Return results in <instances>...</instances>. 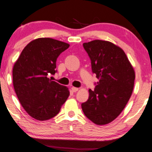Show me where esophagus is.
<instances>
[{"label": "esophagus", "instance_id": "esophagus-1", "mask_svg": "<svg viewBox=\"0 0 152 152\" xmlns=\"http://www.w3.org/2000/svg\"><path fill=\"white\" fill-rule=\"evenodd\" d=\"M72 91H73V92H76V91L78 90V88H77V87H72Z\"/></svg>", "mask_w": 152, "mask_h": 152}]
</instances>
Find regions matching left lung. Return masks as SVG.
Here are the masks:
<instances>
[{
	"instance_id": "8db88e82",
	"label": "left lung",
	"mask_w": 152,
	"mask_h": 152,
	"mask_svg": "<svg viewBox=\"0 0 152 152\" xmlns=\"http://www.w3.org/2000/svg\"><path fill=\"white\" fill-rule=\"evenodd\" d=\"M83 48L99 81L81 107L94 123L106 125L119 116L131 97L135 72L124 51L112 42L95 40L83 43Z\"/></svg>"
}]
</instances>
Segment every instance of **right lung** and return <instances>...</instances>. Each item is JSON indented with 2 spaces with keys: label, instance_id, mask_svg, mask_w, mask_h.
Masks as SVG:
<instances>
[{
  "label": "right lung",
  "instance_id": "1",
  "mask_svg": "<svg viewBox=\"0 0 152 152\" xmlns=\"http://www.w3.org/2000/svg\"><path fill=\"white\" fill-rule=\"evenodd\" d=\"M69 45L50 38L29 42L13 68V85L21 105L29 116L46 121L58 114L69 96L67 87L50 78L56 60Z\"/></svg>",
  "mask_w": 152,
  "mask_h": 152
}]
</instances>
